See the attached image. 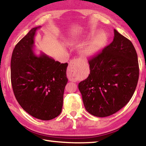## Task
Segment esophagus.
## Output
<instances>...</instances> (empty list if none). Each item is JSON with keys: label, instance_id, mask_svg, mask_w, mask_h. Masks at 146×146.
<instances>
[{"label": "esophagus", "instance_id": "1", "mask_svg": "<svg viewBox=\"0 0 146 146\" xmlns=\"http://www.w3.org/2000/svg\"><path fill=\"white\" fill-rule=\"evenodd\" d=\"M81 60L79 58H75L71 60L70 64H69L68 68L67 75L69 79L73 80L76 78V74L78 73L79 67H80L81 64Z\"/></svg>", "mask_w": 146, "mask_h": 146}]
</instances>
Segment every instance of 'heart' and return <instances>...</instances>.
<instances>
[{
  "instance_id": "obj_1",
  "label": "heart",
  "mask_w": 146,
  "mask_h": 146,
  "mask_svg": "<svg viewBox=\"0 0 146 146\" xmlns=\"http://www.w3.org/2000/svg\"><path fill=\"white\" fill-rule=\"evenodd\" d=\"M107 35L104 31H100L91 40L83 45L81 49L82 55L86 57H91L100 52L107 42Z\"/></svg>"
}]
</instances>
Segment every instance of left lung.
Masks as SVG:
<instances>
[{"label": "left lung", "instance_id": "left-lung-1", "mask_svg": "<svg viewBox=\"0 0 146 146\" xmlns=\"http://www.w3.org/2000/svg\"><path fill=\"white\" fill-rule=\"evenodd\" d=\"M89 64L90 74L78 84L86 110L98 117L114 114L129 102L137 88L139 66L135 47L114 29L112 42Z\"/></svg>", "mask_w": 146, "mask_h": 146}]
</instances>
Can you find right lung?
<instances>
[{"mask_svg":"<svg viewBox=\"0 0 146 146\" xmlns=\"http://www.w3.org/2000/svg\"><path fill=\"white\" fill-rule=\"evenodd\" d=\"M40 26L32 28L15 47L11 60L14 95L24 111L38 119L49 120L60 114L68 78V63L45 53L36 55L34 37Z\"/></svg>","mask_w":146,"mask_h":146,"instance_id":"right-lung-1","label":"right lung"}]
</instances>
